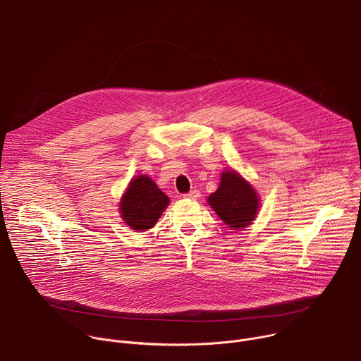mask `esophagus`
Here are the masks:
<instances>
[{"label": "esophagus", "instance_id": "1", "mask_svg": "<svg viewBox=\"0 0 361 361\" xmlns=\"http://www.w3.org/2000/svg\"><path fill=\"white\" fill-rule=\"evenodd\" d=\"M184 197H185V198H191V200H195V198H198V197H200V191H198V190H191L190 192L184 194Z\"/></svg>", "mask_w": 361, "mask_h": 361}]
</instances>
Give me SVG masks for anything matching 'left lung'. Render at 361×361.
Here are the masks:
<instances>
[{"instance_id": "8db88e82", "label": "left lung", "mask_w": 361, "mask_h": 361, "mask_svg": "<svg viewBox=\"0 0 361 361\" xmlns=\"http://www.w3.org/2000/svg\"><path fill=\"white\" fill-rule=\"evenodd\" d=\"M207 201L216 214L233 230L250 226L260 205L259 194L234 170L221 174L220 187Z\"/></svg>"}]
</instances>
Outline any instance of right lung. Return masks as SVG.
<instances>
[{"mask_svg":"<svg viewBox=\"0 0 361 361\" xmlns=\"http://www.w3.org/2000/svg\"><path fill=\"white\" fill-rule=\"evenodd\" d=\"M169 202L170 198L148 176H137L121 197L120 213L128 227L145 231L159 221Z\"/></svg>","mask_w":361,"mask_h":361,"instance_id":"right-lung-1","label":"right lung"}]
</instances>
